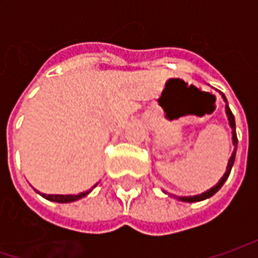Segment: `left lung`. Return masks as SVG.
<instances>
[{
	"label": "left lung",
	"mask_w": 258,
	"mask_h": 258,
	"mask_svg": "<svg viewBox=\"0 0 258 258\" xmlns=\"http://www.w3.org/2000/svg\"><path fill=\"white\" fill-rule=\"evenodd\" d=\"M223 94V93H221ZM224 100L227 102V99H225V96L223 94ZM225 112H227V116H228V120H230V126H231V129H233V142L234 146H235V149H234L233 155H231V158H230V161H228V165H227V171L224 173V176L221 178V181L217 183L215 186H213L210 191H207V192L201 194V195H195V197H182V198H179L181 201H186V203H197V201H203V200H207V198H210V197H213L214 194L217 192L221 186L224 185V182L227 181V178H228V175L231 172V168H233L234 165V159H235V151H237V142H238V139H237V134H235V119H234V114L233 112L230 110V107H228V104L225 106Z\"/></svg>",
	"instance_id": "1"
}]
</instances>
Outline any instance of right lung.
Listing matches in <instances>:
<instances>
[{
  "label": "right lung",
  "instance_id": "obj_1",
  "mask_svg": "<svg viewBox=\"0 0 258 258\" xmlns=\"http://www.w3.org/2000/svg\"><path fill=\"white\" fill-rule=\"evenodd\" d=\"M90 191L79 194V195H47V194H43V197L50 200V201H54V203H72V201H77V200L83 198Z\"/></svg>",
  "mask_w": 258,
  "mask_h": 258
}]
</instances>
